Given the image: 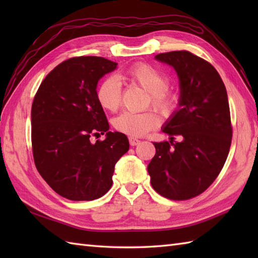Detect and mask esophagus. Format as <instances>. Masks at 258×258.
Here are the masks:
<instances>
[{"mask_svg": "<svg viewBox=\"0 0 258 258\" xmlns=\"http://www.w3.org/2000/svg\"><path fill=\"white\" fill-rule=\"evenodd\" d=\"M128 141H130V144H131V146H136V145H139V144L141 143V141H140V140H138V139H134V138H130V139H128Z\"/></svg>", "mask_w": 258, "mask_h": 258, "instance_id": "obj_1", "label": "esophagus"}]
</instances>
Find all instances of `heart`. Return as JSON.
Listing matches in <instances>:
<instances>
[{
  "label": "heart",
  "instance_id": "obj_1",
  "mask_svg": "<svg viewBox=\"0 0 258 258\" xmlns=\"http://www.w3.org/2000/svg\"><path fill=\"white\" fill-rule=\"evenodd\" d=\"M131 85H138L149 92L146 105L154 107L163 115H169L177 106L178 95L169 87V78L160 69L147 63H136L124 74ZM96 101L108 112H116L122 103V84L115 76H107L100 82L95 91ZM160 117L153 111L142 113L123 112L113 119L114 128L130 136H142L156 128Z\"/></svg>",
  "mask_w": 258,
  "mask_h": 258
}]
</instances>
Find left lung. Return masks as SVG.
<instances>
[{"label":"left lung","mask_w":258,"mask_h":258,"mask_svg":"<svg viewBox=\"0 0 258 258\" xmlns=\"http://www.w3.org/2000/svg\"><path fill=\"white\" fill-rule=\"evenodd\" d=\"M155 58L177 72L180 108L163 128L171 141L153 143L156 153L147 171L160 195L190 200L210 187L226 162L233 136L227 92L215 68L193 53L172 51Z\"/></svg>","instance_id":"1"}]
</instances>
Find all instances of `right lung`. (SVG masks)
<instances>
[{
	"instance_id": "right-lung-1",
	"label": "right lung",
	"mask_w": 258,
	"mask_h": 258,
	"mask_svg": "<svg viewBox=\"0 0 258 258\" xmlns=\"http://www.w3.org/2000/svg\"><path fill=\"white\" fill-rule=\"evenodd\" d=\"M117 63L101 56H75L42 81L32 104V152L41 176L71 201H93L109 190L115 164L130 149L126 135L108 132L96 101L97 82ZM105 133L107 139H89Z\"/></svg>"
}]
</instances>
